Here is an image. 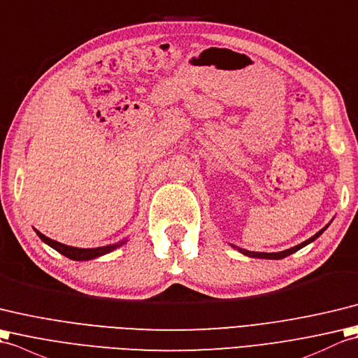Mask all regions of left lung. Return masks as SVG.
I'll return each instance as SVG.
<instances>
[{
  "label": "left lung",
  "mask_w": 358,
  "mask_h": 358,
  "mask_svg": "<svg viewBox=\"0 0 358 358\" xmlns=\"http://www.w3.org/2000/svg\"><path fill=\"white\" fill-rule=\"evenodd\" d=\"M327 228H328V225L324 227L323 229H320V231L317 233L315 236H313L311 239H308V241H305L303 243H300V245H297V246H294V248L285 250V251H280V252H254V251H246V250H242V248H237V250H239L242 254H245V256H248V257H257V259H283V257L289 256V254L299 251L300 248H303V246H306L308 243H311L313 241H315L317 237H319V236H320V234H322Z\"/></svg>",
  "instance_id": "1"
}]
</instances>
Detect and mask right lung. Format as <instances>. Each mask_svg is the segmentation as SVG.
Masks as SVG:
<instances>
[{"mask_svg": "<svg viewBox=\"0 0 358 358\" xmlns=\"http://www.w3.org/2000/svg\"><path fill=\"white\" fill-rule=\"evenodd\" d=\"M36 231V229H35ZM36 234L39 236V239H41L43 242H45L49 246H52L53 250H57L58 252H61L62 256H66L71 260H90V259H94V257H99L102 256V254H107L110 251L116 250L117 246H121L125 243V241L122 242H117V243H113V245H107V246H99V248H75V246H69V245H64V243H59L57 241H52L49 239V237H45L43 233L36 231Z\"/></svg>", "mask_w": 358, "mask_h": 358, "instance_id": "add662e5", "label": "right lung"}]
</instances>
